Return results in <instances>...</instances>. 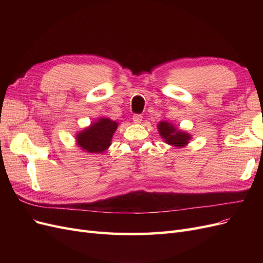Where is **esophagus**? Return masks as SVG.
<instances>
[{
	"mask_svg": "<svg viewBox=\"0 0 263 263\" xmlns=\"http://www.w3.org/2000/svg\"><path fill=\"white\" fill-rule=\"evenodd\" d=\"M141 121H142V116L140 114H135L133 116V122L135 124H139V123H141Z\"/></svg>",
	"mask_w": 263,
	"mask_h": 263,
	"instance_id": "1",
	"label": "esophagus"
}]
</instances>
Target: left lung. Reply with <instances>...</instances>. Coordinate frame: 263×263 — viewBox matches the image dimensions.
<instances>
[{"instance_id": "obj_1", "label": "left lung", "mask_w": 263, "mask_h": 263, "mask_svg": "<svg viewBox=\"0 0 263 263\" xmlns=\"http://www.w3.org/2000/svg\"><path fill=\"white\" fill-rule=\"evenodd\" d=\"M159 135L165 144H168L172 147L182 148L189 144V141L192 138V135L189 134L185 130H182L178 127L174 126L172 123L161 121L157 125Z\"/></svg>"}]
</instances>
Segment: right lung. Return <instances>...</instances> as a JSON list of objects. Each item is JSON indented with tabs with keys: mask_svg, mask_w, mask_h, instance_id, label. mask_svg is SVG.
Returning a JSON list of instances; mask_svg holds the SVG:
<instances>
[{
	"mask_svg": "<svg viewBox=\"0 0 263 263\" xmlns=\"http://www.w3.org/2000/svg\"><path fill=\"white\" fill-rule=\"evenodd\" d=\"M118 127L116 121L108 117H100L90 126L77 133L76 142L84 153L103 154L112 144L113 135Z\"/></svg>",
	"mask_w": 263,
	"mask_h": 263,
	"instance_id": "add662e5",
	"label": "right lung"
}]
</instances>
